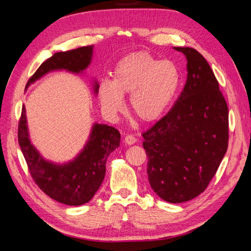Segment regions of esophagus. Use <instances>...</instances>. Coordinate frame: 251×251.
<instances>
[{"instance_id": "esophagus-1", "label": "esophagus", "mask_w": 251, "mask_h": 251, "mask_svg": "<svg viewBox=\"0 0 251 251\" xmlns=\"http://www.w3.org/2000/svg\"><path fill=\"white\" fill-rule=\"evenodd\" d=\"M136 141H137V138L135 137L133 135H126L125 137V142L128 146H131V144H134Z\"/></svg>"}]
</instances>
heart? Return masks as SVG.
I'll use <instances>...</instances> for the list:
<instances>
[{"label":"heart","mask_w":251,"mask_h":251,"mask_svg":"<svg viewBox=\"0 0 251 251\" xmlns=\"http://www.w3.org/2000/svg\"><path fill=\"white\" fill-rule=\"evenodd\" d=\"M180 82L176 64L140 51L121 58L111 80L100 83L97 94L102 111L110 118H116L124 110L123 96L130 94L133 115L143 123H154L172 107Z\"/></svg>","instance_id":"b5f03b06"}]
</instances>
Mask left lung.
Here are the masks:
<instances>
[{
	"instance_id": "1",
	"label": "left lung",
	"mask_w": 251,
	"mask_h": 251,
	"mask_svg": "<svg viewBox=\"0 0 251 251\" xmlns=\"http://www.w3.org/2000/svg\"><path fill=\"white\" fill-rule=\"evenodd\" d=\"M186 83L170 112L142 134L148 177L166 202L182 203L206 189L228 147V108L210 66L194 48Z\"/></svg>"
}]
</instances>
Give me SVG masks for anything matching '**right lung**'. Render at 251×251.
<instances>
[{"instance_id": "add662e5", "label": "right lung", "mask_w": 251, "mask_h": 251, "mask_svg": "<svg viewBox=\"0 0 251 251\" xmlns=\"http://www.w3.org/2000/svg\"><path fill=\"white\" fill-rule=\"evenodd\" d=\"M93 45L66 52H57L39 67L29 78L26 88L53 70L79 73L87 69L93 54ZM98 83H94L97 94ZM19 144L30 175L42 191L50 198L66 205H82L93 198L100 187L107 158L119 147L120 134L115 127L95 124L88 142L74 160L65 164L49 162L30 141L25 105H23L18 128Z\"/></svg>"}]
</instances>
